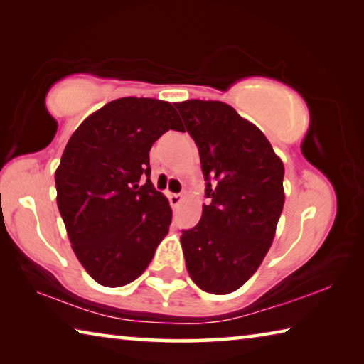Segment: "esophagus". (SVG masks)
Returning <instances> with one entry per match:
<instances>
[{
	"instance_id": "34e87169",
	"label": "esophagus",
	"mask_w": 364,
	"mask_h": 364,
	"mask_svg": "<svg viewBox=\"0 0 364 364\" xmlns=\"http://www.w3.org/2000/svg\"><path fill=\"white\" fill-rule=\"evenodd\" d=\"M184 196H186V193H180V194H170V204L176 207L180 202L184 199Z\"/></svg>"
}]
</instances>
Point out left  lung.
<instances>
[{
  "instance_id": "left-lung-1",
  "label": "left lung",
  "mask_w": 364,
  "mask_h": 364,
  "mask_svg": "<svg viewBox=\"0 0 364 364\" xmlns=\"http://www.w3.org/2000/svg\"><path fill=\"white\" fill-rule=\"evenodd\" d=\"M175 107L199 149L210 199L199 223L183 231L186 268L202 291L230 294L255 273L273 242L284 165L267 136L228 104L191 100Z\"/></svg>"
}]
</instances>
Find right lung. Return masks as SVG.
<instances>
[{
  "instance_id": "obj_1",
  "label": "right lung",
  "mask_w": 364,
  "mask_h": 364,
  "mask_svg": "<svg viewBox=\"0 0 364 364\" xmlns=\"http://www.w3.org/2000/svg\"><path fill=\"white\" fill-rule=\"evenodd\" d=\"M180 122L170 102L120 97L85 119L65 146L58 207L73 252L101 286L139 278L167 236L171 208L151 181L149 151Z\"/></svg>"
}]
</instances>
